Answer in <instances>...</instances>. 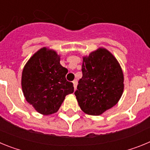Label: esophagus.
<instances>
[{
	"label": "esophagus",
	"instance_id": "34e87169",
	"mask_svg": "<svg viewBox=\"0 0 150 150\" xmlns=\"http://www.w3.org/2000/svg\"><path fill=\"white\" fill-rule=\"evenodd\" d=\"M73 84H74V89L76 90V86H77V81H76V80H74V81H73Z\"/></svg>",
	"mask_w": 150,
	"mask_h": 150
}]
</instances>
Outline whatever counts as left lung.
Segmentation results:
<instances>
[{"instance_id": "8db88e82", "label": "left lung", "mask_w": 150, "mask_h": 150, "mask_svg": "<svg viewBox=\"0 0 150 150\" xmlns=\"http://www.w3.org/2000/svg\"><path fill=\"white\" fill-rule=\"evenodd\" d=\"M82 72L74 94L83 112L99 116L117 104L124 89V76L112 54L99 48L83 57Z\"/></svg>"}]
</instances>
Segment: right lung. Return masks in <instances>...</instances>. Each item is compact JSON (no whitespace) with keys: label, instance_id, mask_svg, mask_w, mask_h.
Instances as JSON below:
<instances>
[{"label":"right lung","instance_id":"obj_1","mask_svg":"<svg viewBox=\"0 0 150 150\" xmlns=\"http://www.w3.org/2000/svg\"><path fill=\"white\" fill-rule=\"evenodd\" d=\"M67 69L60 64L54 50L43 47L26 63L22 75L24 96L38 112L50 115L59 110L65 96L74 92L66 79Z\"/></svg>","mask_w":150,"mask_h":150}]
</instances>
